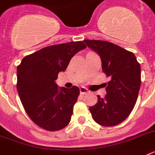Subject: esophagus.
Returning a JSON list of instances; mask_svg holds the SVG:
<instances>
[{"mask_svg":"<svg viewBox=\"0 0 155 155\" xmlns=\"http://www.w3.org/2000/svg\"><path fill=\"white\" fill-rule=\"evenodd\" d=\"M80 94L81 95H85V94H87V92H88V90H87L86 87H81L80 88Z\"/></svg>","mask_w":155,"mask_h":155,"instance_id":"34e87169","label":"esophagus"}]
</instances>
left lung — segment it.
Here are the masks:
<instances>
[{"label":"left lung","mask_w":155,"mask_h":155,"mask_svg":"<svg viewBox=\"0 0 155 155\" xmlns=\"http://www.w3.org/2000/svg\"><path fill=\"white\" fill-rule=\"evenodd\" d=\"M101 57L102 71L110 81L104 98L89 107L93 120L104 126H114L126 119L137 101L141 87V66L134 53L112 42L84 40Z\"/></svg>","instance_id":"8db88e82"}]
</instances>
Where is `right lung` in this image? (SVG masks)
Here are the masks:
<instances>
[{
	"mask_svg": "<svg viewBox=\"0 0 155 155\" xmlns=\"http://www.w3.org/2000/svg\"><path fill=\"white\" fill-rule=\"evenodd\" d=\"M86 47L80 41L44 47L25 56L18 67L21 101L30 119L42 129L55 131L70 122L80 89L59 87L55 80L73 56Z\"/></svg>",
	"mask_w": 155,
	"mask_h": 155,
	"instance_id": "obj_1",
	"label": "right lung"
}]
</instances>
